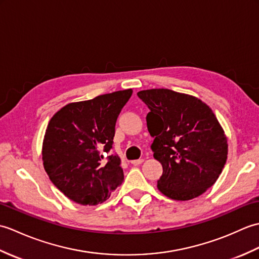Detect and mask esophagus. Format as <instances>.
I'll use <instances>...</instances> for the list:
<instances>
[{
	"label": "esophagus",
	"instance_id": "esophagus-1",
	"mask_svg": "<svg viewBox=\"0 0 259 259\" xmlns=\"http://www.w3.org/2000/svg\"><path fill=\"white\" fill-rule=\"evenodd\" d=\"M142 162H144V159H137V160L131 161V164H134V166H139Z\"/></svg>",
	"mask_w": 259,
	"mask_h": 259
}]
</instances>
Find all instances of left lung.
<instances>
[{
  "label": "left lung",
  "instance_id": "1",
  "mask_svg": "<svg viewBox=\"0 0 259 259\" xmlns=\"http://www.w3.org/2000/svg\"><path fill=\"white\" fill-rule=\"evenodd\" d=\"M150 112L153 157L162 164L158 189L174 200H190L216 183L228 155L227 137L200 99L169 89L139 91Z\"/></svg>",
  "mask_w": 259,
  "mask_h": 259
}]
</instances>
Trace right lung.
Wrapping results in <instances>:
<instances>
[{
	"label": "right lung",
	"mask_w": 259,
	"mask_h": 259,
	"mask_svg": "<svg viewBox=\"0 0 259 259\" xmlns=\"http://www.w3.org/2000/svg\"><path fill=\"white\" fill-rule=\"evenodd\" d=\"M133 89L71 102L49 121L42 145L43 167L49 178L69 199L96 206L109 199L123 181L118 156L104 155L112 148L118 115Z\"/></svg>",
	"instance_id": "1"
}]
</instances>
